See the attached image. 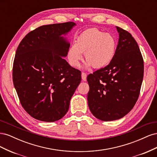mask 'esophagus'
I'll use <instances>...</instances> for the list:
<instances>
[{
	"instance_id": "esophagus-1",
	"label": "esophagus",
	"mask_w": 157,
	"mask_h": 157,
	"mask_svg": "<svg viewBox=\"0 0 157 157\" xmlns=\"http://www.w3.org/2000/svg\"><path fill=\"white\" fill-rule=\"evenodd\" d=\"M82 80L83 81H86V73H84V72H82Z\"/></svg>"
}]
</instances>
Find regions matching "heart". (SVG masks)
I'll return each instance as SVG.
<instances>
[{
  "instance_id": "1",
  "label": "heart",
  "mask_w": 157,
  "mask_h": 157,
  "mask_svg": "<svg viewBox=\"0 0 157 157\" xmlns=\"http://www.w3.org/2000/svg\"><path fill=\"white\" fill-rule=\"evenodd\" d=\"M117 40L110 33H105L97 28L84 31L68 51V59L74 67H78L84 53L86 67L93 65L101 68L113 59L117 48Z\"/></svg>"
}]
</instances>
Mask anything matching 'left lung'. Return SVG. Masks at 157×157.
<instances>
[{
  "mask_svg": "<svg viewBox=\"0 0 157 157\" xmlns=\"http://www.w3.org/2000/svg\"><path fill=\"white\" fill-rule=\"evenodd\" d=\"M117 29L119 39L113 59L87 77L89 109L103 121L120 119L132 110L144 78V59L137 42L129 32Z\"/></svg>",
  "mask_w": 157,
  "mask_h": 157,
  "instance_id": "1",
  "label": "left lung"
}]
</instances>
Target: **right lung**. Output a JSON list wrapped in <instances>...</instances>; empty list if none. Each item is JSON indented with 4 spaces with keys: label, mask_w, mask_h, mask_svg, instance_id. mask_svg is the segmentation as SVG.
I'll return each mask as SVG.
<instances>
[{
    "label": "right lung",
    "mask_w": 157,
    "mask_h": 157,
    "mask_svg": "<svg viewBox=\"0 0 157 157\" xmlns=\"http://www.w3.org/2000/svg\"><path fill=\"white\" fill-rule=\"evenodd\" d=\"M75 25L69 21L40 26L17 47L13 82L22 107L35 119L51 122L63 117L81 81V71L63 58L70 44L61 35Z\"/></svg>",
    "instance_id": "1"
}]
</instances>
